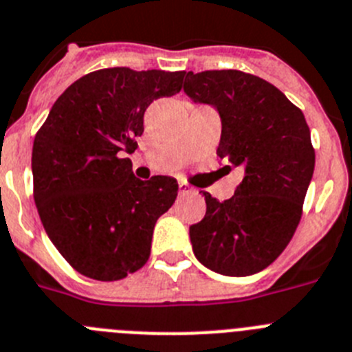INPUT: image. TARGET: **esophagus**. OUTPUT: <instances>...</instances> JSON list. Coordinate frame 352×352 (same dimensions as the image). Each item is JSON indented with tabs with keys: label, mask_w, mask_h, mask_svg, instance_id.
Segmentation results:
<instances>
[{
	"label": "esophagus",
	"mask_w": 352,
	"mask_h": 352,
	"mask_svg": "<svg viewBox=\"0 0 352 352\" xmlns=\"http://www.w3.org/2000/svg\"><path fill=\"white\" fill-rule=\"evenodd\" d=\"M179 192L180 195H192V192H195V189L192 188H189L188 184H184V182H179Z\"/></svg>",
	"instance_id": "1"
}]
</instances>
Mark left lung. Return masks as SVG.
<instances>
[{
  "label": "left lung",
  "mask_w": 352,
  "mask_h": 352,
  "mask_svg": "<svg viewBox=\"0 0 352 352\" xmlns=\"http://www.w3.org/2000/svg\"><path fill=\"white\" fill-rule=\"evenodd\" d=\"M184 93L219 112L217 156L224 168L243 172L230 199L204 191L205 217L189 228L192 252L217 274H258L286 249L302 217L316 164L305 117L270 82L239 69L189 72Z\"/></svg>",
  "instance_id": "1"
}]
</instances>
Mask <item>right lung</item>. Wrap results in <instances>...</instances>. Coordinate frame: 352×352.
Masks as SVG:
<instances>
[{"mask_svg":"<svg viewBox=\"0 0 352 352\" xmlns=\"http://www.w3.org/2000/svg\"><path fill=\"white\" fill-rule=\"evenodd\" d=\"M184 72L105 68L84 75L56 100L33 144V195L47 235L85 277L119 280L151 254L160 215L177 198L172 177L133 175L154 100L182 89Z\"/></svg>","mask_w":352,"mask_h":352,"instance_id":"1","label":"right lung"}]
</instances>
